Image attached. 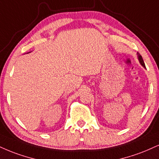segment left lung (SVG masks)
I'll list each match as a JSON object with an SVG mask.
<instances>
[{
    "mask_svg": "<svg viewBox=\"0 0 159 159\" xmlns=\"http://www.w3.org/2000/svg\"><path fill=\"white\" fill-rule=\"evenodd\" d=\"M137 54H138V57H139V62L141 63V64L143 66H144V68H146V66H145V64H144V61H143V58H142V57H141V55L139 54V52H137Z\"/></svg>",
    "mask_w": 159,
    "mask_h": 159,
    "instance_id": "left-lung-1",
    "label": "left lung"
}]
</instances>
